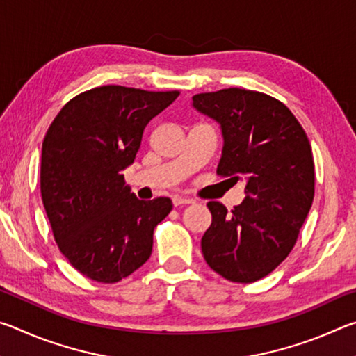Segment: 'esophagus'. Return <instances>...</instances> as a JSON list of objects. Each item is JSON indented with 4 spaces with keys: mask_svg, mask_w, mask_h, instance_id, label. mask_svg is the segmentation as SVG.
<instances>
[{
    "mask_svg": "<svg viewBox=\"0 0 356 356\" xmlns=\"http://www.w3.org/2000/svg\"><path fill=\"white\" fill-rule=\"evenodd\" d=\"M193 202H195V201L190 200V197H180V196L172 197V204H174V207L186 206V204H193Z\"/></svg>",
    "mask_w": 356,
    "mask_h": 356,
    "instance_id": "obj_1",
    "label": "esophagus"
}]
</instances>
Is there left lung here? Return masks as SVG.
I'll list each match as a JSON object with an SVG mask.
<instances>
[{
  "instance_id": "1",
  "label": "left lung",
  "mask_w": 356,
  "mask_h": 356,
  "mask_svg": "<svg viewBox=\"0 0 356 356\" xmlns=\"http://www.w3.org/2000/svg\"><path fill=\"white\" fill-rule=\"evenodd\" d=\"M193 106L220 122L225 147L216 174L245 182V200L227 212L210 201L201 240L209 267L232 282L272 273L297 243L314 200V159L306 131L278 99L229 88L193 95Z\"/></svg>"
}]
</instances>
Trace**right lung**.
<instances>
[{
    "label": "right lung",
    "mask_w": 356,
    "mask_h": 356,
    "mask_svg": "<svg viewBox=\"0 0 356 356\" xmlns=\"http://www.w3.org/2000/svg\"><path fill=\"white\" fill-rule=\"evenodd\" d=\"M179 94L99 86L69 100L47 130L42 202L59 251L88 278L113 284L152 254L154 229L172 202L140 201L122 171L134 163L149 120Z\"/></svg>",
    "instance_id": "add662e5"
}]
</instances>
